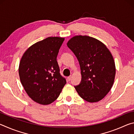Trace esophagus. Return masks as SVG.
I'll return each instance as SVG.
<instances>
[{"instance_id":"34e87169","label":"esophagus","mask_w":134,"mask_h":134,"mask_svg":"<svg viewBox=\"0 0 134 134\" xmlns=\"http://www.w3.org/2000/svg\"><path fill=\"white\" fill-rule=\"evenodd\" d=\"M71 80V76H69V77H67V80L69 81H70Z\"/></svg>"}]
</instances>
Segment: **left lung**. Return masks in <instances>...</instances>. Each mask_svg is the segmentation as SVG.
<instances>
[{
	"label": "left lung",
	"mask_w": 134,
	"mask_h": 134,
	"mask_svg": "<svg viewBox=\"0 0 134 134\" xmlns=\"http://www.w3.org/2000/svg\"><path fill=\"white\" fill-rule=\"evenodd\" d=\"M80 65L81 81L75 89L90 103L101 100L113 85L116 67L113 56L100 41L87 35H76L67 42Z\"/></svg>",
	"instance_id": "obj_1"
}]
</instances>
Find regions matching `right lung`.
I'll use <instances>...</instances> for the list:
<instances>
[{
  "instance_id": "right-lung-1",
  "label": "right lung",
  "mask_w": 134,
  "mask_h": 134,
  "mask_svg": "<svg viewBox=\"0 0 134 134\" xmlns=\"http://www.w3.org/2000/svg\"><path fill=\"white\" fill-rule=\"evenodd\" d=\"M64 41L63 37H49L36 42L20 60L18 71L22 85L29 97L41 105L55 101L66 83L57 62Z\"/></svg>"
}]
</instances>
